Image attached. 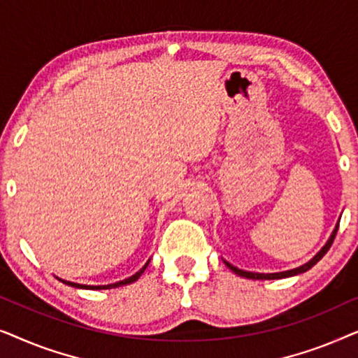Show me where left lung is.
<instances>
[{"instance_id": "left-lung-1", "label": "left lung", "mask_w": 358, "mask_h": 358, "mask_svg": "<svg viewBox=\"0 0 358 358\" xmlns=\"http://www.w3.org/2000/svg\"><path fill=\"white\" fill-rule=\"evenodd\" d=\"M337 229H339V223H337L336 229H334V231H332L331 238H329V241H327V243L324 244V248H322L321 251L317 252L316 256L313 257L310 262H306L305 266L296 267V268H292V271H287V272H277V273H256V272H246V271H241V268H238V267L231 266V264L227 262V261H224V264H227V266H228L229 268H231V271H233L234 273H238V275L246 277V278H254V280H273V278H285V277L298 275V273H303V272L310 271V268H311L313 266H315V264H317V262L321 261L322 257H324V254H326L327 251H329V248L332 246V243H334V238H336V234H337Z\"/></svg>"}]
</instances>
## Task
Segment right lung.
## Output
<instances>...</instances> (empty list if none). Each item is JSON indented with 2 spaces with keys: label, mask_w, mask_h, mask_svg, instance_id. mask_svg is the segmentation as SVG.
Returning a JSON list of instances; mask_svg holds the SVG:
<instances>
[{
  "label": "right lung",
  "mask_w": 358,
  "mask_h": 358,
  "mask_svg": "<svg viewBox=\"0 0 358 358\" xmlns=\"http://www.w3.org/2000/svg\"><path fill=\"white\" fill-rule=\"evenodd\" d=\"M148 264H150V261L146 262L145 266H143V268H141L140 272H136L135 275H131V277H129V278H125V280H122V282L110 283V285H97V287H92V285H80V283L66 282V280H62V278H58V280H62L63 283H65V285H70V287H75V288H86V290H107V288H117V287H122V285H129V283L135 282V280H138V277L141 275V273L145 272V268L148 267Z\"/></svg>",
  "instance_id": "right-lung-1"
}]
</instances>
